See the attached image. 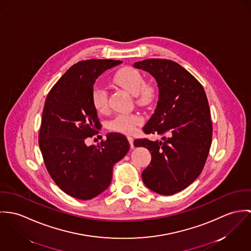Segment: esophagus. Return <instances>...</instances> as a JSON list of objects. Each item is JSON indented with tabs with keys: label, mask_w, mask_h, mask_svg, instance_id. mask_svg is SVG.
Here are the masks:
<instances>
[{
	"label": "esophagus",
	"mask_w": 251,
	"mask_h": 251,
	"mask_svg": "<svg viewBox=\"0 0 251 251\" xmlns=\"http://www.w3.org/2000/svg\"><path fill=\"white\" fill-rule=\"evenodd\" d=\"M128 140H129V143L131 145V148H134V139L132 137H128Z\"/></svg>",
	"instance_id": "34e87169"
}]
</instances>
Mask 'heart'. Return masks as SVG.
<instances>
[{"instance_id":"heart-1","label":"heart","mask_w":251,"mask_h":251,"mask_svg":"<svg viewBox=\"0 0 251 251\" xmlns=\"http://www.w3.org/2000/svg\"><path fill=\"white\" fill-rule=\"evenodd\" d=\"M112 81L114 84L135 95L136 101L139 105L147 104L154 96L153 86L145 84L143 75L134 67L126 66L119 69L114 73ZM90 99L96 112H104L108 110V93L106 89L100 86H94ZM141 123L142 118L138 114H117L110 121L109 127L112 131L118 133L131 134Z\"/></svg>"}]
</instances>
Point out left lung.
Wrapping results in <instances>:
<instances>
[{
  "mask_svg": "<svg viewBox=\"0 0 251 251\" xmlns=\"http://www.w3.org/2000/svg\"><path fill=\"white\" fill-rule=\"evenodd\" d=\"M134 67L150 73L159 87L155 112L142 130L168 136L165 141H134L152 156L142 180L157 194L174 195L190 186L205 166L213 135L208 99L202 84L175 61L148 58Z\"/></svg>",
  "mask_w": 251,
  "mask_h": 251,
  "instance_id": "8db88e82",
  "label": "left lung"
}]
</instances>
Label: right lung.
<instances>
[{"instance_id":"right-lung-1","label":"right lung","mask_w":251,"mask_h":251,"mask_svg":"<svg viewBox=\"0 0 251 251\" xmlns=\"http://www.w3.org/2000/svg\"><path fill=\"white\" fill-rule=\"evenodd\" d=\"M122 61L87 59L72 65L47 95L39 130V147L50 176L61 191L88 200L112 182V167L129 151L127 138L110 133L98 145L84 140L101 128L91 104L96 79Z\"/></svg>"}]
</instances>
